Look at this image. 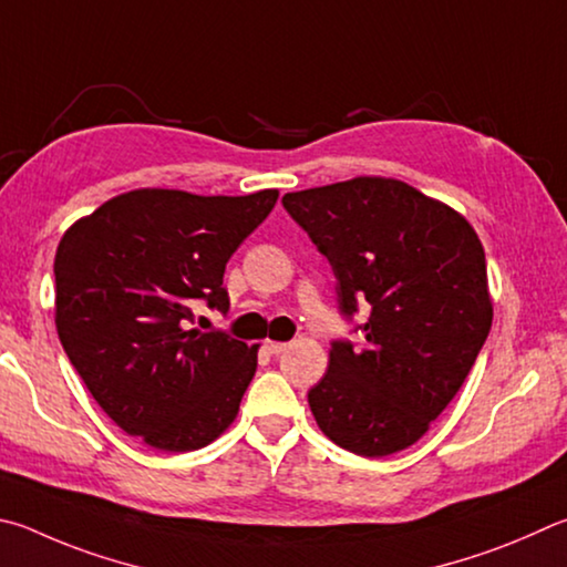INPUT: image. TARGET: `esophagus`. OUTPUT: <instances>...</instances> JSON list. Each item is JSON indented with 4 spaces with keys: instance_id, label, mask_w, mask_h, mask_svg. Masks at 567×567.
<instances>
[{
    "instance_id": "obj_1",
    "label": "esophagus",
    "mask_w": 567,
    "mask_h": 567,
    "mask_svg": "<svg viewBox=\"0 0 567 567\" xmlns=\"http://www.w3.org/2000/svg\"><path fill=\"white\" fill-rule=\"evenodd\" d=\"M265 349H267V352H270V354H282L285 349H287V344H282V342H272V339H267V342H265Z\"/></svg>"
}]
</instances>
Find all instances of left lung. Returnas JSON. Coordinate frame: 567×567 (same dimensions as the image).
Instances as JSON below:
<instances>
[{"mask_svg": "<svg viewBox=\"0 0 567 567\" xmlns=\"http://www.w3.org/2000/svg\"><path fill=\"white\" fill-rule=\"evenodd\" d=\"M285 210L332 265L339 310L364 347L332 342L307 401L317 426L357 456L396 454L426 434L466 382L491 332L486 255L446 203L379 176L287 193Z\"/></svg>", "mask_w": 567, "mask_h": 567, "instance_id": "left-lung-1", "label": "left lung"}]
</instances>
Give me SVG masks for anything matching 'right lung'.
Segmentation results:
<instances>
[{
    "instance_id": "1",
    "label": "right lung",
    "mask_w": 567,
    "mask_h": 567,
    "mask_svg": "<svg viewBox=\"0 0 567 567\" xmlns=\"http://www.w3.org/2000/svg\"><path fill=\"white\" fill-rule=\"evenodd\" d=\"M277 195L141 188L64 233L54 257L56 332L91 396L128 436L183 454L238 416L257 344L190 329L193 305L228 312L225 265Z\"/></svg>"
}]
</instances>
